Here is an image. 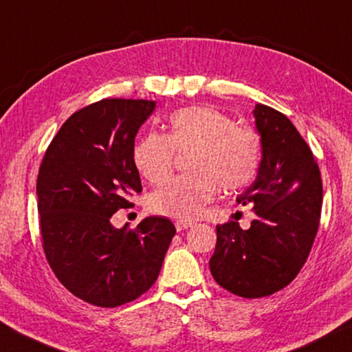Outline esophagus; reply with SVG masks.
Returning <instances> with one entry per match:
<instances>
[{
    "mask_svg": "<svg viewBox=\"0 0 352 352\" xmlns=\"http://www.w3.org/2000/svg\"><path fill=\"white\" fill-rule=\"evenodd\" d=\"M176 230L177 231H182V230H187L188 226H192L190 221H176Z\"/></svg>",
    "mask_w": 352,
    "mask_h": 352,
    "instance_id": "esophagus-1",
    "label": "esophagus"
}]
</instances>
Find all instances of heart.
Masks as SVG:
<instances>
[{"instance_id":"1","label":"heart","mask_w":352,"mask_h":352,"mask_svg":"<svg viewBox=\"0 0 352 352\" xmlns=\"http://www.w3.org/2000/svg\"><path fill=\"white\" fill-rule=\"evenodd\" d=\"M177 154H187L188 175L162 184L151 193L149 209L181 221L201 215L217 187L231 193L244 188L261 164L263 143L248 126L214 107H188L170 118L168 135L151 132L133 149V162L146 181L162 182L170 176Z\"/></svg>"}]
</instances>
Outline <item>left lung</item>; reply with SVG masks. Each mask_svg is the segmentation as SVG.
<instances>
[{
	"label": "left lung",
	"instance_id": "left-lung-1",
	"mask_svg": "<svg viewBox=\"0 0 352 352\" xmlns=\"http://www.w3.org/2000/svg\"><path fill=\"white\" fill-rule=\"evenodd\" d=\"M263 160L255 182L237 197L256 217L248 230L217 225L210 274L230 293L258 299L288 286L300 272L320 226L322 181L311 149L294 124L267 105L253 110Z\"/></svg>",
	"mask_w": 352,
	"mask_h": 352
}]
</instances>
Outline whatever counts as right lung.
<instances>
[{
  "label": "right lung",
  "instance_id": "1",
  "mask_svg": "<svg viewBox=\"0 0 352 352\" xmlns=\"http://www.w3.org/2000/svg\"><path fill=\"white\" fill-rule=\"evenodd\" d=\"M144 99H102L75 111L37 175L42 248L56 278L88 304L113 308L144 294L175 236L166 217L116 230L111 215L142 192L135 135L154 111Z\"/></svg>",
  "mask_w": 352,
  "mask_h": 352
}]
</instances>
